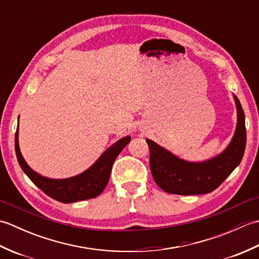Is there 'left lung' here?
Returning <instances> with one entry per match:
<instances>
[{
  "label": "left lung",
  "mask_w": 259,
  "mask_h": 259,
  "mask_svg": "<svg viewBox=\"0 0 259 259\" xmlns=\"http://www.w3.org/2000/svg\"><path fill=\"white\" fill-rule=\"evenodd\" d=\"M237 124L229 145L213 158L203 161H188L174 155L155 141L147 139L150 149V169L156 184L168 194H209L221 186L243 159L246 147L244 110L238 98L233 95Z\"/></svg>",
  "instance_id": "obj_1"
}]
</instances>
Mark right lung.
Instances as JSON below:
<instances>
[{"instance_id": "right-lung-1", "label": "right lung", "mask_w": 259, "mask_h": 259, "mask_svg": "<svg viewBox=\"0 0 259 259\" xmlns=\"http://www.w3.org/2000/svg\"><path fill=\"white\" fill-rule=\"evenodd\" d=\"M131 137L126 136L110 146L98 160L84 170L83 172L73 177L64 179L48 178L34 171L24 160L19 146V124L15 134V152L19 164L24 174L31 179L37 188H40L49 197L60 202L70 203L99 196L106 188L110 178L112 164L123 148L129 144Z\"/></svg>"}]
</instances>
